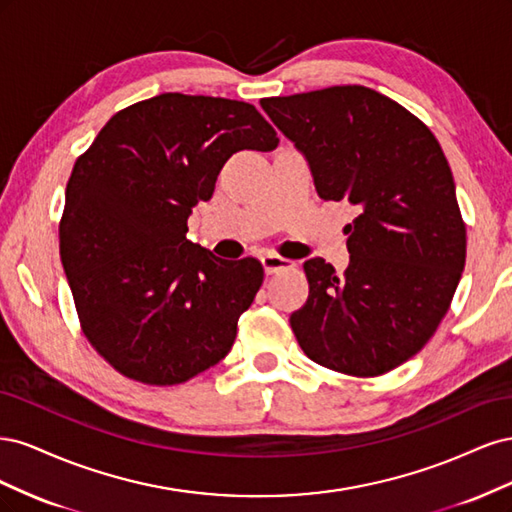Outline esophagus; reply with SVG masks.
Instances as JSON below:
<instances>
[{
  "label": "esophagus",
  "mask_w": 512,
  "mask_h": 512,
  "mask_svg": "<svg viewBox=\"0 0 512 512\" xmlns=\"http://www.w3.org/2000/svg\"><path fill=\"white\" fill-rule=\"evenodd\" d=\"M260 262H262V267H265V271L269 275L280 273V271L292 267V262L288 258H282V256H277V254H265V256L260 258Z\"/></svg>",
  "instance_id": "34e87169"
}]
</instances>
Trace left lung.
<instances>
[{"label":"left lung","instance_id":"1","mask_svg":"<svg viewBox=\"0 0 512 512\" xmlns=\"http://www.w3.org/2000/svg\"><path fill=\"white\" fill-rule=\"evenodd\" d=\"M294 143L324 200L359 215L344 228V275L305 260L309 297L290 327L314 363L374 378L421 350L466 267V224L436 136L404 106L363 85L260 100Z\"/></svg>","mask_w":512,"mask_h":512}]
</instances>
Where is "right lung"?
<instances>
[{"mask_svg":"<svg viewBox=\"0 0 512 512\" xmlns=\"http://www.w3.org/2000/svg\"><path fill=\"white\" fill-rule=\"evenodd\" d=\"M277 143L252 104L160 94L115 113L76 160L59 254L81 329L119 374L173 386L230 352L265 271L188 241V218L232 153Z\"/></svg>","mask_w":512,"mask_h":512,"instance_id":"obj_1","label":"right lung"}]
</instances>
